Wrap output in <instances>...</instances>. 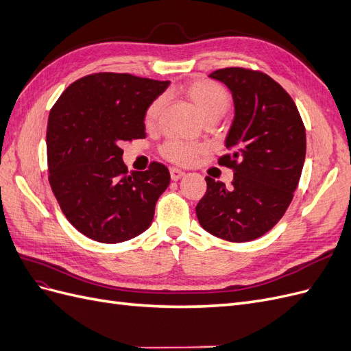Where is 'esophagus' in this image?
<instances>
[{"label": "esophagus", "instance_id": "34e87169", "mask_svg": "<svg viewBox=\"0 0 351 351\" xmlns=\"http://www.w3.org/2000/svg\"><path fill=\"white\" fill-rule=\"evenodd\" d=\"M169 176H171L173 182H177V180H180V178L184 176V173L182 171V169H178V168H171V169H169Z\"/></svg>", "mask_w": 351, "mask_h": 351}]
</instances>
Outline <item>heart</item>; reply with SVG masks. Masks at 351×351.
<instances>
[{
    "mask_svg": "<svg viewBox=\"0 0 351 351\" xmlns=\"http://www.w3.org/2000/svg\"><path fill=\"white\" fill-rule=\"evenodd\" d=\"M183 97L193 105L200 119L206 120H219L230 108V95L228 92L218 84L208 79H196L189 82L182 89ZM164 107V98H156L145 111L143 121L146 127H154L159 114ZM202 152V147L180 142L168 141L161 146V155L174 164L189 165L192 164L196 156Z\"/></svg>",
    "mask_w": 351,
    "mask_h": 351,
    "instance_id": "b5f03b06",
    "label": "heart"
}]
</instances>
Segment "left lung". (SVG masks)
I'll list each match as a JSON object with an SVG mask.
<instances>
[{
  "instance_id": "obj_1",
  "label": "left lung",
  "mask_w": 351,
  "mask_h": 351,
  "mask_svg": "<svg viewBox=\"0 0 351 351\" xmlns=\"http://www.w3.org/2000/svg\"><path fill=\"white\" fill-rule=\"evenodd\" d=\"M232 93L234 120L219 165L232 168L231 189L206 177L196 215L212 236L234 243L268 232L285 214L299 184L306 130L294 101L268 74L241 67L209 74Z\"/></svg>"
}]
</instances>
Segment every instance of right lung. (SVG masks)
<instances>
[{"label": "right lung", "mask_w": 351, "mask_h": 351, "mask_svg": "<svg viewBox=\"0 0 351 351\" xmlns=\"http://www.w3.org/2000/svg\"><path fill=\"white\" fill-rule=\"evenodd\" d=\"M169 82L93 73L61 93L47 127L49 184L62 214L86 237L121 243L149 228L168 168L127 173L121 143L145 139V111Z\"/></svg>", "instance_id": "obj_1"}]
</instances>
